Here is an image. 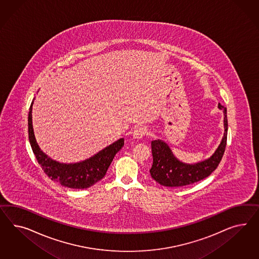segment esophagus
I'll use <instances>...</instances> for the list:
<instances>
[{"label":"esophagus","mask_w":259,"mask_h":259,"mask_svg":"<svg viewBox=\"0 0 259 259\" xmlns=\"http://www.w3.org/2000/svg\"><path fill=\"white\" fill-rule=\"evenodd\" d=\"M146 134H147L146 127H144V126H139V127H137V128L134 130L132 137H133V139H135V140H140V139H142Z\"/></svg>","instance_id":"1"}]
</instances>
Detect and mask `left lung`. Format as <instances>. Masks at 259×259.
Here are the masks:
<instances>
[{
	"instance_id": "1",
	"label": "left lung",
	"mask_w": 259,
	"mask_h": 259,
	"mask_svg": "<svg viewBox=\"0 0 259 259\" xmlns=\"http://www.w3.org/2000/svg\"><path fill=\"white\" fill-rule=\"evenodd\" d=\"M219 108L224 109L225 133L215 154L203 162L189 165L177 160L164 141L154 140L151 143L153 165L150 169L154 180L165 187H183L203 180L218 168L224 156L228 130L226 108L221 104Z\"/></svg>"
}]
</instances>
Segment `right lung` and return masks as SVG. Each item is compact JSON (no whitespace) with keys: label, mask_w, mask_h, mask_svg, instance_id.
<instances>
[{"label":"right lung","mask_w":259,"mask_h":259,"mask_svg":"<svg viewBox=\"0 0 259 259\" xmlns=\"http://www.w3.org/2000/svg\"><path fill=\"white\" fill-rule=\"evenodd\" d=\"M32 105L28 115L29 141L35 159L40 165L44 174L51 180L70 189H88L104 178L114 156L124 144L123 139L117 140L108 147L105 148L90 159L75 164H60L52 160L42 152L35 141L32 124Z\"/></svg>","instance_id":"right-lung-1"}]
</instances>
